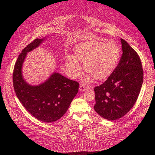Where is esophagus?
I'll return each instance as SVG.
<instances>
[{
    "instance_id": "esophagus-1",
    "label": "esophagus",
    "mask_w": 155,
    "mask_h": 155,
    "mask_svg": "<svg viewBox=\"0 0 155 155\" xmlns=\"http://www.w3.org/2000/svg\"><path fill=\"white\" fill-rule=\"evenodd\" d=\"M86 89H87V86H84V85H83V84H81V85L80 86L79 90H80V91L81 92H83V91H84Z\"/></svg>"
}]
</instances>
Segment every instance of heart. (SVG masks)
<instances>
[{"label": "heart", "instance_id": "1", "mask_svg": "<svg viewBox=\"0 0 155 155\" xmlns=\"http://www.w3.org/2000/svg\"><path fill=\"white\" fill-rule=\"evenodd\" d=\"M120 54V47L115 42L92 40L78 44L74 48L75 58H68L66 66L75 78L81 71L80 62L84 65L85 71L90 74L87 81H91L93 78L104 80L115 70Z\"/></svg>", "mask_w": 155, "mask_h": 155}]
</instances>
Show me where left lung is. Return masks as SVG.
Instances as JSON below:
<instances>
[{
    "instance_id": "8db88e82",
    "label": "left lung",
    "mask_w": 155,
    "mask_h": 155,
    "mask_svg": "<svg viewBox=\"0 0 155 155\" xmlns=\"http://www.w3.org/2000/svg\"><path fill=\"white\" fill-rule=\"evenodd\" d=\"M123 54L113 74L94 87L95 111L102 118L116 120L134 106L143 83V69L137 52L121 38Z\"/></svg>"
}]
</instances>
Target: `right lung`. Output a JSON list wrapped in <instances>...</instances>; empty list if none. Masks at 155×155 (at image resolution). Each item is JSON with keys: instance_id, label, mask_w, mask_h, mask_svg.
I'll list each match as a JSON object with an SVG mask.
<instances>
[{"instance_id": "add662e5", "label": "right lung", "mask_w": 155, "mask_h": 155, "mask_svg": "<svg viewBox=\"0 0 155 155\" xmlns=\"http://www.w3.org/2000/svg\"><path fill=\"white\" fill-rule=\"evenodd\" d=\"M46 38H36L25 47L15 64L13 82L18 99L35 118L51 123L61 118L77 95L79 83L59 73L53 72L45 82L38 85L28 84L22 74V66L28 52L38 47Z\"/></svg>"}]
</instances>
